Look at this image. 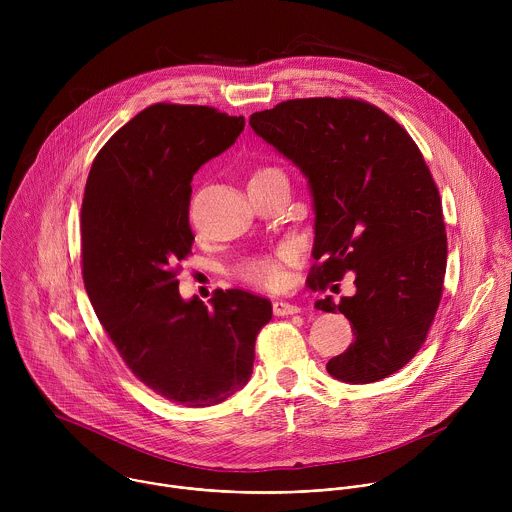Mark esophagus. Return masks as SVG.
<instances>
[{"mask_svg": "<svg viewBox=\"0 0 512 512\" xmlns=\"http://www.w3.org/2000/svg\"><path fill=\"white\" fill-rule=\"evenodd\" d=\"M300 312H302V308L298 304H289V302H283V300L273 304V314L275 316H294V314H300Z\"/></svg>", "mask_w": 512, "mask_h": 512, "instance_id": "1", "label": "esophagus"}]
</instances>
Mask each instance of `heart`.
I'll use <instances>...</instances> for the list:
<instances>
[{"instance_id":"b5f03b06","label":"heart","mask_w":512,"mask_h":512,"mask_svg":"<svg viewBox=\"0 0 512 512\" xmlns=\"http://www.w3.org/2000/svg\"><path fill=\"white\" fill-rule=\"evenodd\" d=\"M269 170H275V168H263L259 172H255L253 176L257 174H263V172H269ZM243 277L255 285H263V287H275L283 281V269L281 265L275 261V259H253L249 263L243 265Z\"/></svg>"}]
</instances>
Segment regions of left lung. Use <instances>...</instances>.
Instances as JSON below:
<instances>
[{
	"mask_svg": "<svg viewBox=\"0 0 512 512\" xmlns=\"http://www.w3.org/2000/svg\"><path fill=\"white\" fill-rule=\"evenodd\" d=\"M249 125L308 180L320 261L312 281L356 275L354 296L316 302L354 326V342L326 371L350 385L397 373L427 336L448 259L442 200L415 141L356 99L285 101L253 113Z\"/></svg>",
	"mask_w": 512,
	"mask_h": 512,
	"instance_id": "obj_1",
	"label": "left lung"
}]
</instances>
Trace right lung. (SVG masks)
<instances>
[{"label": "right lung", "instance_id": "1", "mask_svg": "<svg viewBox=\"0 0 512 512\" xmlns=\"http://www.w3.org/2000/svg\"><path fill=\"white\" fill-rule=\"evenodd\" d=\"M245 117L212 107L158 103L127 121L97 154L83 198V281L131 373L186 407L241 391L271 302L243 289L206 306L184 300L174 265L190 253L192 176L221 156Z\"/></svg>", "mask_w": 512, "mask_h": 512}]
</instances>
